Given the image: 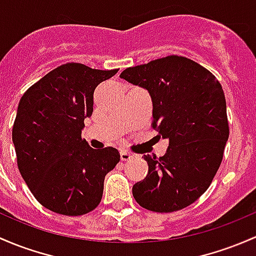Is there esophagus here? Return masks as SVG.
<instances>
[{
  "label": "esophagus",
  "mask_w": 256,
  "mask_h": 256,
  "mask_svg": "<svg viewBox=\"0 0 256 256\" xmlns=\"http://www.w3.org/2000/svg\"><path fill=\"white\" fill-rule=\"evenodd\" d=\"M135 157V156L132 154V153H128V152H126V150H122V152L120 153V158H121V160H132V158Z\"/></svg>",
  "instance_id": "34e87169"
}]
</instances>
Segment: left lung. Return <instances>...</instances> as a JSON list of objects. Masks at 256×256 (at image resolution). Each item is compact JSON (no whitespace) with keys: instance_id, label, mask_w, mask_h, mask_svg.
<instances>
[{"instance_id":"8db88e82","label":"left lung","mask_w":256,"mask_h":256,"mask_svg":"<svg viewBox=\"0 0 256 256\" xmlns=\"http://www.w3.org/2000/svg\"><path fill=\"white\" fill-rule=\"evenodd\" d=\"M120 77L148 90L153 128L169 140L163 157H142L148 174L132 186L136 202L154 212L192 205L216 176L230 136L222 86L205 67L176 55L128 67Z\"/></svg>"}]
</instances>
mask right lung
Listing matches in <instances>:
<instances>
[{
  "mask_svg": "<svg viewBox=\"0 0 256 256\" xmlns=\"http://www.w3.org/2000/svg\"><path fill=\"white\" fill-rule=\"evenodd\" d=\"M118 71L64 64L20 98L12 130L18 169L34 198L50 211L80 216L100 202L104 179L119 163V150L92 148L82 130L93 112L96 87Z\"/></svg>",
  "mask_w": 256,
  "mask_h": 256,
  "instance_id": "right-lung-1",
  "label": "right lung"
}]
</instances>
